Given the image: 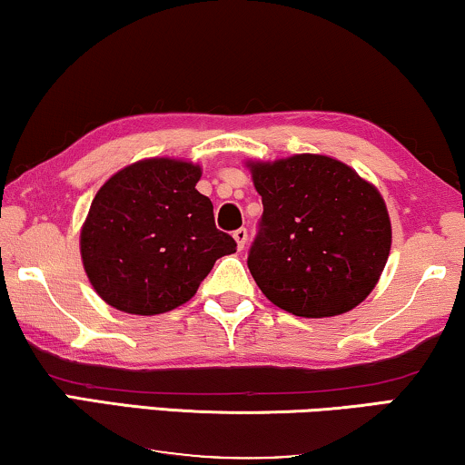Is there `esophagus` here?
Listing matches in <instances>:
<instances>
[{"label": "esophagus", "instance_id": "esophagus-1", "mask_svg": "<svg viewBox=\"0 0 465 465\" xmlns=\"http://www.w3.org/2000/svg\"><path fill=\"white\" fill-rule=\"evenodd\" d=\"M232 237H234V241H237L239 250H243L245 241H247V231H245V228H239V231H234Z\"/></svg>", "mask_w": 465, "mask_h": 465}]
</instances>
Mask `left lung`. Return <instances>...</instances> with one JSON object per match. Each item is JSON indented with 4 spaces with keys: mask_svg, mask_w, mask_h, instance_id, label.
<instances>
[{
    "mask_svg": "<svg viewBox=\"0 0 465 465\" xmlns=\"http://www.w3.org/2000/svg\"><path fill=\"white\" fill-rule=\"evenodd\" d=\"M245 164L264 205L247 258L262 294L298 317L358 307L391 250L390 213L377 186L323 154Z\"/></svg>",
    "mask_w": 465,
    "mask_h": 465,
    "instance_id": "obj_1",
    "label": "left lung"
}]
</instances>
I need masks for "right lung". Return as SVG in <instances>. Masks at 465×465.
<instances>
[{"label": "right lung", "instance_id": "right-lung-1", "mask_svg": "<svg viewBox=\"0 0 465 465\" xmlns=\"http://www.w3.org/2000/svg\"><path fill=\"white\" fill-rule=\"evenodd\" d=\"M199 164L156 156L126 164L94 194L80 256L94 292L131 315H161L188 302L215 260L237 252L215 228L196 190Z\"/></svg>", "mask_w": 465, "mask_h": 465}]
</instances>
